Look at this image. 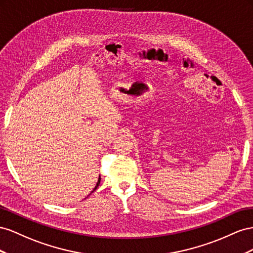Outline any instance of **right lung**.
<instances>
[{
	"instance_id": "1",
	"label": "right lung",
	"mask_w": 253,
	"mask_h": 253,
	"mask_svg": "<svg viewBox=\"0 0 253 253\" xmlns=\"http://www.w3.org/2000/svg\"><path fill=\"white\" fill-rule=\"evenodd\" d=\"M99 183H100V177H98V180H97V183H96L95 187H94V189H93V191H92L91 193H93V192H94V191H95V190L97 189V186H98V184H99ZM91 193H90V194H91Z\"/></svg>"
}]
</instances>
